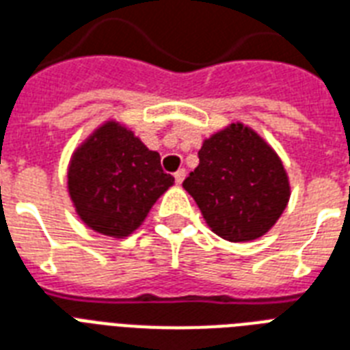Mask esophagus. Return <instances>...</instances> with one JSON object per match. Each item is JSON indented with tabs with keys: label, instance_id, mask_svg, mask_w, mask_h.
I'll use <instances>...</instances> for the list:
<instances>
[{
	"label": "esophagus",
	"instance_id": "esophagus-1",
	"mask_svg": "<svg viewBox=\"0 0 350 350\" xmlns=\"http://www.w3.org/2000/svg\"><path fill=\"white\" fill-rule=\"evenodd\" d=\"M185 169H180L178 170V172H176L174 174V180H176V183H178V185H181V183H183V180H185Z\"/></svg>",
	"mask_w": 350,
	"mask_h": 350
}]
</instances>
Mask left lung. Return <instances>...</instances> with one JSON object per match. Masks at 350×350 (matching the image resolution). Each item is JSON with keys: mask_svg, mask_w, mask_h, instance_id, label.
Instances as JSON below:
<instances>
[{"mask_svg": "<svg viewBox=\"0 0 350 350\" xmlns=\"http://www.w3.org/2000/svg\"><path fill=\"white\" fill-rule=\"evenodd\" d=\"M198 157L183 189L213 233L250 242L275 226L290 200V180L279 154L253 128L231 122L204 139Z\"/></svg>", "mask_w": 350, "mask_h": 350, "instance_id": "left-lung-1", "label": "left lung"}]
</instances>
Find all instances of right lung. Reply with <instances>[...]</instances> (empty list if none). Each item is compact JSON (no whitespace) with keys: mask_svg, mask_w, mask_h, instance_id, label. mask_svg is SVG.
<instances>
[{"mask_svg":"<svg viewBox=\"0 0 350 350\" xmlns=\"http://www.w3.org/2000/svg\"><path fill=\"white\" fill-rule=\"evenodd\" d=\"M174 185L161 157L117 119L98 124L71 154L68 193L84 226L124 239L143 226L157 198Z\"/></svg>","mask_w":350,"mask_h":350,"instance_id":"1","label":"right lung"}]
</instances>
